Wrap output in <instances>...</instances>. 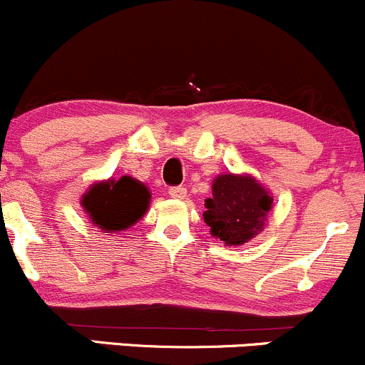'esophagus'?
Instances as JSON below:
<instances>
[{"label": "esophagus", "instance_id": "1", "mask_svg": "<svg viewBox=\"0 0 365 365\" xmlns=\"http://www.w3.org/2000/svg\"><path fill=\"white\" fill-rule=\"evenodd\" d=\"M169 196L171 197H175V200H185V196H187V189L185 187H171V189H169Z\"/></svg>", "mask_w": 365, "mask_h": 365}]
</instances>
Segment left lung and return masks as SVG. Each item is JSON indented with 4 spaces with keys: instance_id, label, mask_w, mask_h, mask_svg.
Returning a JSON list of instances; mask_svg holds the SVG:
<instances>
[{
    "instance_id": "8db88e82",
    "label": "left lung",
    "mask_w": 365,
    "mask_h": 365,
    "mask_svg": "<svg viewBox=\"0 0 365 365\" xmlns=\"http://www.w3.org/2000/svg\"><path fill=\"white\" fill-rule=\"evenodd\" d=\"M274 197L249 175H219L212 197L205 201L203 219L212 237L226 245H244L264 227Z\"/></svg>"
}]
</instances>
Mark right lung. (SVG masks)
<instances>
[{"label":"right lung","mask_w":365,"mask_h":365,"mask_svg":"<svg viewBox=\"0 0 365 365\" xmlns=\"http://www.w3.org/2000/svg\"><path fill=\"white\" fill-rule=\"evenodd\" d=\"M148 187L132 176L98 182L81 200L88 217L102 231H123L134 226L150 205Z\"/></svg>","instance_id":"obj_1"}]
</instances>
